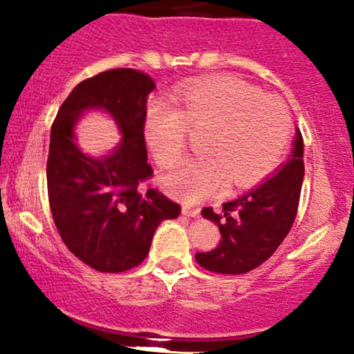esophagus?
<instances>
[{"mask_svg":"<svg viewBox=\"0 0 354 354\" xmlns=\"http://www.w3.org/2000/svg\"><path fill=\"white\" fill-rule=\"evenodd\" d=\"M182 212H184V216H187V217H197L198 214H201V209H198V207H190V205H184Z\"/></svg>","mask_w":354,"mask_h":354,"instance_id":"34e87169","label":"esophagus"}]
</instances>
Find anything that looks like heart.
Masks as SVG:
<instances>
[{"label":"heart","instance_id":"b5f03b06","mask_svg":"<svg viewBox=\"0 0 354 354\" xmlns=\"http://www.w3.org/2000/svg\"><path fill=\"white\" fill-rule=\"evenodd\" d=\"M170 103L157 102L147 112L145 140L162 169L180 160L187 132L201 133L198 160L185 162L162 178L172 196L187 204L204 201L224 187H251L283 160L292 122L286 103L261 95L256 86L230 77L198 82Z\"/></svg>","mask_w":354,"mask_h":354}]
</instances>
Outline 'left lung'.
Returning a JSON list of instances; mask_svg holds the SVG:
<instances>
[{"instance_id":"obj_1","label":"left lung","mask_w":354,"mask_h":354,"mask_svg":"<svg viewBox=\"0 0 354 354\" xmlns=\"http://www.w3.org/2000/svg\"><path fill=\"white\" fill-rule=\"evenodd\" d=\"M303 135L296 130L292 156L272 178L232 202L222 204V212L202 209L204 219L221 230V244L210 252H197L198 266L210 272L244 274L259 268L286 239L299 205L304 177Z\"/></svg>"}]
</instances>
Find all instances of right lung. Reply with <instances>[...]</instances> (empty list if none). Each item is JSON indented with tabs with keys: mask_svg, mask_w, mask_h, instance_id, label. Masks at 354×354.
<instances>
[{
	"mask_svg": "<svg viewBox=\"0 0 354 354\" xmlns=\"http://www.w3.org/2000/svg\"><path fill=\"white\" fill-rule=\"evenodd\" d=\"M153 86L142 71H103L75 86L51 125L46 182L55 225L71 254L98 272L137 268L158 224L180 214L160 190L141 187L153 177L144 137ZM88 108L106 109L124 135L110 156L86 158L74 145L73 125Z\"/></svg>",
	"mask_w": 354,
	"mask_h": 354,
	"instance_id": "obj_1",
	"label": "right lung"
}]
</instances>
